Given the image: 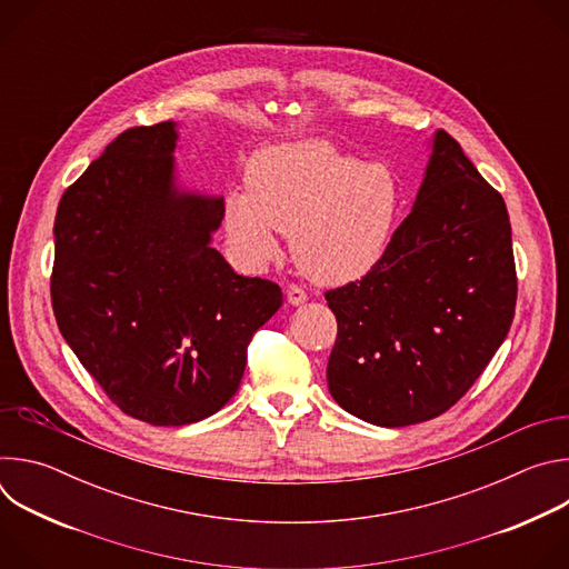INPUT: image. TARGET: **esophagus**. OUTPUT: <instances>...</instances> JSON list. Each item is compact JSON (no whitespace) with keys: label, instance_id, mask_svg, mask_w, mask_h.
Wrapping results in <instances>:
<instances>
[{"label":"esophagus","instance_id":"esophagus-1","mask_svg":"<svg viewBox=\"0 0 569 569\" xmlns=\"http://www.w3.org/2000/svg\"><path fill=\"white\" fill-rule=\"evenodd\" d=\"M286 299H288L290 306H301L308 299V295L299 286H288L286 288Z\"/></svg>","mask_w":569,"mask_h":569}]
</instances>
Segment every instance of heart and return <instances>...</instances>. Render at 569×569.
I'll return each mask as SVG.
<instances>
[{
  "label": "heart",
  "mask_w": 569,
  "mask_h": 569,
  "mask_svg": "<svg viewBox=\"0 0 569 569\" xmlns=\"http://www.w3.org/2000/svg\"><path fill=\"white\" fill-rule=\"evenodd\" d=\"M400 184L385 164H365L329 141L306 139L259 150L248 189L222 204L229 248L250 268L279 257L292 231V257L317 283L342 286L387 254L400 213Z\"/></svg>",
  "instance_id": "b5f03b06"
}]
</instances>
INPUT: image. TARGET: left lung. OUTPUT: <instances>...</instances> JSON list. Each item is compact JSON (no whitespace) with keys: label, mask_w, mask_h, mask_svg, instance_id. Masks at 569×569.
Masks as SVG:
<instances>
[{"label":"left lung","mask_w":569,"mask_h":569,"mask_svg":"<svg viewBox=\"0 0 569 569\" xmlns=\"http://www.w3.org/2000/svg\"><path fill=\"white\" fill-rule=\"evenodd\" d=\"M516 297L507 204L439 130L415 207L382 261L327 292L338 319L331 396L382 428L443 415L505 342Z\"/></svg>","instance_id":"obj_1"}]
</instances>
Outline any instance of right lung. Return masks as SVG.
I'll use <instances>...</instances> for the list:
<instances>
[{"mask_svg": "<svg viewBox=\"0 0 569 569\" xmlns=\"http://www.w3.org/2000/svg\"><path fill=\"white\" fill-rule=\"evenodd\" d=\"M178 123L121 132L60 198L51 303L76 358L121 412L187 426L236 393L281 288L211 248L222 196L176 173Z\"/></svg>", "mask_w": 569, "mask_h": 569, "instance_id": "add662e5", "label": "right lung"}]
</instances>
